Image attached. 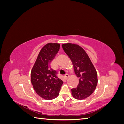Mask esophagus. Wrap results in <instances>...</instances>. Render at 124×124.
<instances>
[{"label": "esophagus", "mask_w": 124, "mask_h": 124, "mask_svg": "<svg viewBox=\"0 0 124 124\" xmlns=\"http://www.w3.org/2000/svg\"><path fill=\"white\" fill-rule=\"evenodd\" d=\"M65 77L66 78H68L69 77V75L68 74H65Z\"/></svg>", "instance_id": "1"}]
</instances>
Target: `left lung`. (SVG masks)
<instances>
[{"mask_svg":"<svg viewBox=\"0 0 124 124\" xmlns=\"http://www.w3.org/2000/svg\"><path fill=\"white\" fill-rule=\"evenodd\" d=\"M63 51L72 62L74 73L79 78L77 88L71 89L73 98L82 100L91 96L95 91L97 83V73L94 66L85 51L76 44H62Z\"/></svg>","mask_w":124,"mask_h":124,"instance_id":"1","label":"left lung"}]
</instances>
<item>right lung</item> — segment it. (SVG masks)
Listing matches in <instances>:
<instances>
[{"instance_id": "1", "label": "right lung", "mask_w": 124, "mask_h": 124, "mask_svg": "<svg viewBox=\"0 0 124 124\" xmlns=\"http://www.w3.org/2000/svg\"><path fill=\"white\" fill-rule=\"evenodd\" d=\"M60 44L48 43L41 48L31 71V82L39 96L46 100L56 98L63 82L51 67V62L59 50Z\"/></svg>"}]
</instances>
